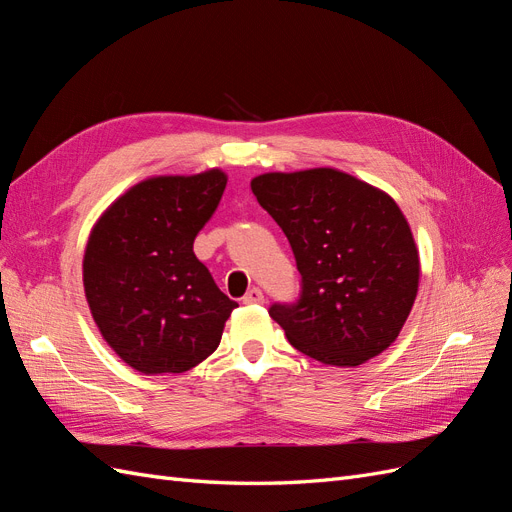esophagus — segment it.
Masks as SVG:
<instances>
[{
	"instance_id": "1",
	"label": "esophagus",
	"mask_w": 512,
	"mask_h": 512,
	"mask_svg": "<svg viewBox=\"0 0 512 512\" xmlns=\"http://www.w3.org/2000/svg\"><path fill=\"white\" fill-rule=\"evenodd\" d=\"M262 301H265V294H262L260 288H250L243 297L245 305H256V303H262Z\"/></svg>"
}]
</instances>
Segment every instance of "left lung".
<instances>
[{
    "instance_id": "obj_1",
    "label": "left lung",
    "mask_w": 512,
    "mask_h": 512,
    "mask_svg": "<svg viewBox=\"0 0 512 512\" xmlns=\"http://www.w3.org/2000/svg\"><path fill=\"white\" fill-rule=\"evenodd\" d=\"M260 207L280 224L301 273V297L269 316L299 352L356 367L389 348L418 292L421 260L395 200L337 168L252 179Z\"/></svg>"
}]
</instances>
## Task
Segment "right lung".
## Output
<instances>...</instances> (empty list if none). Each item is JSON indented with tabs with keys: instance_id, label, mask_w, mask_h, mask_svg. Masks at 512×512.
<instances>
[{
	"instance_id": "1",
	"label": "right lung",
	"mask_w": 512,
	"mask_h": 512,
	"mask_svg": "<svg viewBox=\"0 0 512 512\" xmlns=\"http://www.w3.org/2000/svg\"><path fill=\"white\" fill-rule=\"evenodd\" d=\"M226 181L220 168L149 177L91 228L83 258L91 316L119 359L145 376L203 363L237 307L194 254Z\"/></svg>"
}]
</instances>
